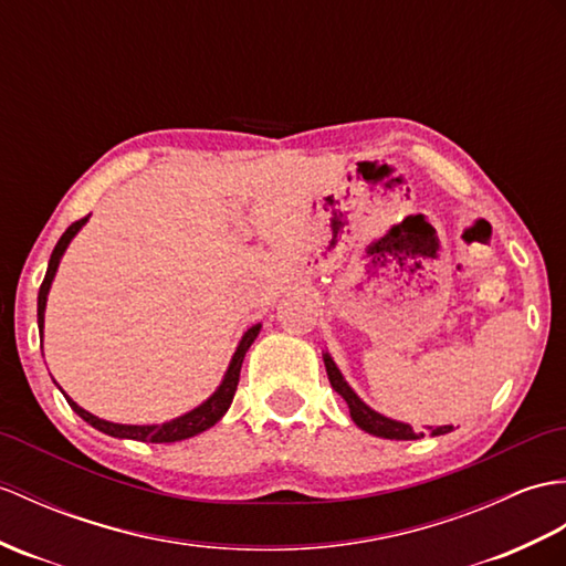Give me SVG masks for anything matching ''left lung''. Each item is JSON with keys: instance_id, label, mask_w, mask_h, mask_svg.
Returning a JSON list of instances; mask_svg holds the SVG:
<instances>
[{"instance_id": "1", "label": "left lung", "mask_w": 566, "mask_h": 566, "mask_svg": "<svg viewBox=\"0 0 566 566\" xmlns=\"http://www.w3.org/2000/svg\"><path fill=\"white\" fill-rule=\"evenodd\" d=\"M323 361H325V371H327V378H331V386L339 392V396L345 398L347 407H349V415L354 419V424H357L359 429L374 433V437H380V439H396V441H412V439H422L424 431H415L410 424L405 422H396V419H388L384 415H378L376 410H371L369 405L361 402V398L357 396L349 388L347 380L343 378V374H339V369L335 366L331 354H323ZM453 427L446 424V427H429L431 437H441V433H449Z\"/></svg>"}]
</instances>
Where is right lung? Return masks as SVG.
<instances>
[{"label":"right lung","mask_w":566,"mask_h":566,"mask_svg":"<svg viewBox=\"0 0 566 566\" xmlns=\"http://www.w3.org/2000/svg\"><path fill=\"white\" fill-rule=\"evenodd\" d=\"M86 219L88 217L74 221L72 227L62 233V239L57 241L55 251H52V255H50L45 280L41 284V292H38V331H41V333H43V323H45V304H48L50 284H52V280H55L57 265H60L64 251H67L70 241L78 233V229L84 227ZM258 333H260V323L253 325L251 331H248L241 337V343H239V347H235L233 359H231L229 369H227V376H223L221 386L212 392V396H209L200 407H195V410H190L188 415H180L176 419H170V422H164V424H115V422H105V419H98L96 415L86 412L84 407H78L70 396H64V398H67L72 410L78 417H82L84 422H88L91 427H96L98 431L108 433V437H115V439H135V441H151V443H174V441L190 439V437H195V433H200V431H205L209 427H214L219 419L227 415V410L231 407V400L235 396V386H239L243 357H245V352L251 349V345L255 343Z\"/></svg>","instance_id":"right-lung-1"}]
</instances>
